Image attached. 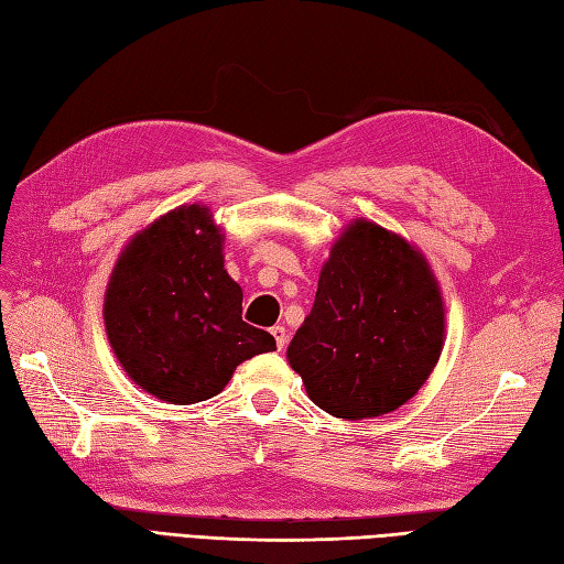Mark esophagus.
Wrapping results in <instances>:
<instances>
[{"label":"esophagus","mask_w":564,"mask_h":564,"mask_svg":"<svg viewBox=\"0 0 564 564\" xmlns=\"http://www.w3.org/2000/svg\"><path fill=\"white\" fill-rule=\"evenodd\" d=\"M270 333H272V337H274V345H278V349L282 351V349L286 347V329H284L282 325H274V327L270 329Z\"/></svg>","instance_id":"obj_1"}]
</instances>
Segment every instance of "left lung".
<instances>
[{"instance_id": "8db88e82", "label": "left lung", "mask_w": 564, "mask_h": 564, "mask_svg": "<svg viewBox=\"0 0 564 564\" xmlns=\"http://www.w3.org/2000/svg\"><path fill=\"white\" fill-rule=\"evenodd\" d=\"M443 345L445 301L431 263L404 237L359 217L329 249L286 361L313 404L361 421L406 404Z\"/></svg>"}]
</instances>
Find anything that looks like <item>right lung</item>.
<instances>
[{
  "mask_svg": "<svg viewBox=\"0 0 564 564\" xmlns=\"http://www.w3.org/2000/svg\"><path fill=\"white\" fill-rule=\"evenodd\" d=\"M241 301L210 208L178 205L117 258L102 304L109 347L143 392L167 404L205 402L239 364L274 349L270 333L241 321Z\"/></svg>",
  "mask_w": 564,
  "mask_h": 564,
  "instance_id": "1",
  "label": "right lung"
}]
</instances>
